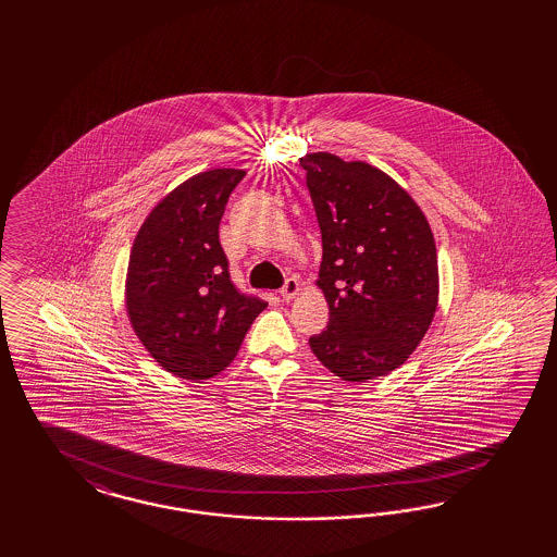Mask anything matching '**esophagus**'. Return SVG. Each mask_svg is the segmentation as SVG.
Segmentation results:
<instances>
[{"mask_svg": "<svg viewBox=\"0 0 557 557\" xmlns=\"http://www.w3.org/2000/svg\"><path fill=\"white\" fill-rule=\"evenodd\" d=\"M298 292H300V282H298L296 277H287L286 284L280 289V296H282L284 300H292V298H296Z\"/></svg>", "mask_w": 557, "mask_h": 557, "instance_id": "34e87169", "label": "esophagus"}]
</instances>
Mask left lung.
I'll return each mask as SVG.
<instances>
[{"label":"left lung","mask_w":557,"mask_h":557,"mask_svg":"<svg viewBox=\"0 0 557 557\" xmlns=\"http://www.w3.org/2000/svg\"><path fill=\"white\" fill-rule=\"evenodd\" d=\"M322 235L326 370L366 382L403 366L437 310V249L421 208L384 171L331 152L300 159Z\"/></svg>","instance_id":"8db88e82"}]
</instances>
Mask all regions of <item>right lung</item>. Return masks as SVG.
Listing matches in <instances>:
<instances>
[{
    "instance_id": "add662e5",
    "label": "right lung",
    "mask_w": 557,
    "mask_h": 557,
    "mask_svg": "<svg viewBox=\"0 0 557 557\" xmlns=\"http://www.w3.org/2000/svg\"><path fill=\"white\" fill-rule=\"evenodd\" d=\"M245 177L210 169L154 206L133 245L126 308L136 337L177 377L208 380L231 366L268 302L235 286L219 226Z\"/></svg>"
}]
</instances>
